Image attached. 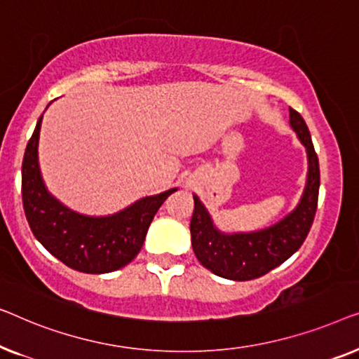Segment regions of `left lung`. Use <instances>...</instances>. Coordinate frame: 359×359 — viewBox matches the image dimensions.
<instances>
[{"label": "left lung", "instance_id": "1", "mask_svg": "<svg viewBox=\"0 0 359 359\" xmlns=\"http://www.w3.org/2000/svg\"><path fill=\"white\" fill-rule=\"evenodd\" d=\"M290 123L307 149L309 174L297 208L278 224L250 234H221L213 228L205 206L194 196L195 208L190 221L191 247L200 264L215 275L236 281L260 278L290 259L309 234L319 200V158L304 118L291 107Z\"/></svg>", "mask_w": 359, "mask_h": 359}]
</instances>
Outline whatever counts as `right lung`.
Segmentation results:
<instances>
[{"instance_id":"right-lung-1","label":"right lung","mask_w":359,"mask_h":359,"mask_svg":"<svg viewBox=\"0 0 359 359\" xmlns=\"http://www.w3.org/2000/svg\"><path fill=\"white\" fill-rule=\"evenodd\" d=\"M42 117L22 161V205L30 231L69 269L83 273H109L122 269L138 255L154 215L175 189L146 196L107 218L73 213L48 194L40 175L37 146Z\"/></svg>"}]
</instances>
